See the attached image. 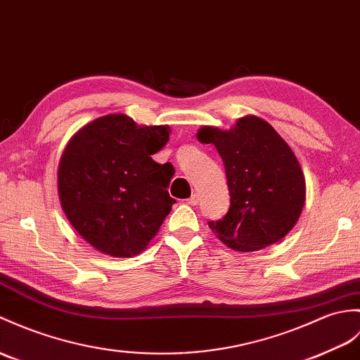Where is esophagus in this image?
Segmentation results:
<instances>
[{
	"label": "esophagus",
	"instance_id": "1",
	"mask_svg": "<svg viewBox=\"0 0 360 360\" xmlns=\"http://www.w3.org/2000/svg\"><path fill=\"white\" fill-rule=\"evenodd\" d=\"M199 195L198 193H193V195H191L188 199H187V202L190 204V205H198L199 204Z\"/></svg>",
	"mask_w": 360,
	"mask_h": 360
}]
</instances>
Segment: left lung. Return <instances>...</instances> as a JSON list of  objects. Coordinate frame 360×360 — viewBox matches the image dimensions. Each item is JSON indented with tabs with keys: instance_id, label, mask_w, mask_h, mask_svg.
<instances>
[{
	"instance_id": "obj_1",
	"label": "left lung",
	"mask_w": 360,
	"mask_h": 360,
	"mask_svg": "<svg viewBox=\"0 0 360 360\" xmlns=\"http://www.w3.org/2000/svg\"><path fill=\"white\" fill-rule=\"evenodd\" d=\"M199 142L213 144L225 165L230 208L210 221L221 242L236 252H257L288 235L305 204V176L293 150L271 125L245 115L229 130L204 125Z\"/></svg>"
}]
</instances>
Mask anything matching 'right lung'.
<instances>
[{"instance_id":"obj_1","label":"right lung","mask_w":360,"mask_h":360,"mask_svg":"<svg viewBox=\"0 0 360 360\" xmlns=\"http://www.w3.org/2000/svg\"><path fill=\"white\" fill-rule=\"evenodd\" d=\"M169 125H138L110 113L81 127L58 165V196L78 235L98 252L131 257L147 248L176 202L167 187L172 164L152 160Z\"/></svg>"}]
</instances>
